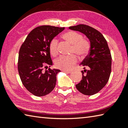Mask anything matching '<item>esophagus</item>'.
I'll return each mask as SVG.
<instances>
[{
    "instance_id": "1",
    "label": "esophagus",
    "mask_w": 128,
    "mask_h": 128,
    "mask_svg": "<svg viewBox=\"0 0 128 128\" xmlns=\"http://www.w3.org/2000/svg\"><path fill=\"white\" fill-rule=\"evenodd\" d=\"M62 72H64L65 73H70L72 72V71L70 70H62Z\"/></svg>"
}]
</instances>
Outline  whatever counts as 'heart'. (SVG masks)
I'll return each instance as SVG.
<instances>
[{
  "instance_id": "b5f03b06",
  "label": "heart",
  "mask_w": 128,
  "mask_h": 128,
  "mask_svg": "<svg viewBox=\"0 0 128 128\" xmlns=\"http://www.w3.org/2000/svg\"><path fill=\"white\" fill-rule=\"evenodd\" d=\"M62 38L70 44L72 45L71 52L75 53L83 58L85 56L89 50V44L86 40H82V36L75 32L70 31L66 32L62 35ZM49 50L53 56L58 54V40L56 38L52 40L49 44ZM77 62V57L74 55L70 56H61L56 59L55 64L58 68L68 70L71 68Z\"/></svg>"
}]
</instances>
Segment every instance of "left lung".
Masks as SVG:
<instances>
[{
  "mask_svg": "<svg viewBox=\"0 0 128 128\" xmlns=\"http://www.w3.org/2000/svg\"><path fill=\"white\" fill-rule=\"evenodd\" d=\"M69 29L85 34L90 43V52L80 65L82 80L76 85L82 94L92 95L104 87L111 72L112 57L107 40L98 30L88 25L80 24Z\"/></svg>",
  "mask_w": 128,
  "mask_h": 128,
  "instance_id": "1",
  "label": "left lung"
}]
</instances>
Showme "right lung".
<instances>
[{
  "label": "right lung",
  "instance_id": "right-lung-1",
  "mask_svg": "<svg viewBox=\"0 0 128 128\" xmlns=\"http://www.w3.org/2000/svg\"><path fill=\"white\" fill-rule=\"evenodd\" d=\"M65 28L43 25L28 34L18 54V71L25 88L32 94L43 96L55 87L56 74L59 69L44 68L52 66L49 44Z\"/></svg>",
  "mask_w": 128,
  "mask_h": 128
}]
</instances>
